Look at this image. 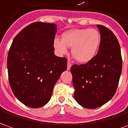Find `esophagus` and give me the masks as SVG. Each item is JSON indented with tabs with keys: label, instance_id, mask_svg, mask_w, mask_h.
Here are the masks:
<instances>
[{
	"label": "esophagus",
	"instance_id": "esophagus-1",
	"mask_svg": "<svg viewBox=\"0 0 128 128\" xmlns=\"http://www.w3.org/2000/svg\"><path fill=\"white\" fill-rule=\"evenodd\" d=\"M71 66H72V63H71L70 62H69V61H68V68H67V69H68V70H70Z\"/></svg>",
	"mask_w": 128,
	"mask_h": 128
}]
</instances>
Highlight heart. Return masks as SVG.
Here are the masks:
<instances>
[{
	"instance_id": "b5f03b06",
	"label": "heart",
	"mask_w": 128,
	"mask_h": 128,
	"mask_svg": "<svg viewBox=\"0 0 128 128\" xmlns=\"http://www.w3.org/2000/svg\"><path fill=\"white\" fill-rule=\"evenodd\" d=\"M101 35L96 29L72 30L63 34L62 40L55 39L54 46L60 55L72 48V55L80 63H87L93 59L98 50Z\"/></svg>"
}]
</instances>
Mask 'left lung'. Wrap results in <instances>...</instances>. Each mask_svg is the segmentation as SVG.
<instances>
[{
	"instance_id": "1",
	"label": "left lung",
	"mask_w": 128,
	"mask_h": 128,
	"mask_svg": "<svg viewBox=\"0 0 128 128\" xmlns=\"http://www.w3.org/2000/svg\"><path fill=\"white\" fill-rule=\"evenodd\" d=\"M97 26L101 35L98 54L86 64L71 67L74 98L86 108L100 107L115 94L122 70L119 42L111 30Z\"/></svg>"
}]
</instances>
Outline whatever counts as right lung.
Here are the masks:
<instances>
[{"label": "right lung", "instance_id": "add662e5", "mask_svg": "<svg viewBox=\"0 0 128 128\" xmlns=\"http://www.w3.org/2000/svg\"><path fill=\"white\" fill-rule=\"evenodd\" d=\"M54 24L42 22L28 25L17 34L7 56L9 82L13 93L30 108L49 102L54 86L67 70V58L54 53Z\"/></svg>", "mask_w": 128, "mask_h": 128}]
</instances>
